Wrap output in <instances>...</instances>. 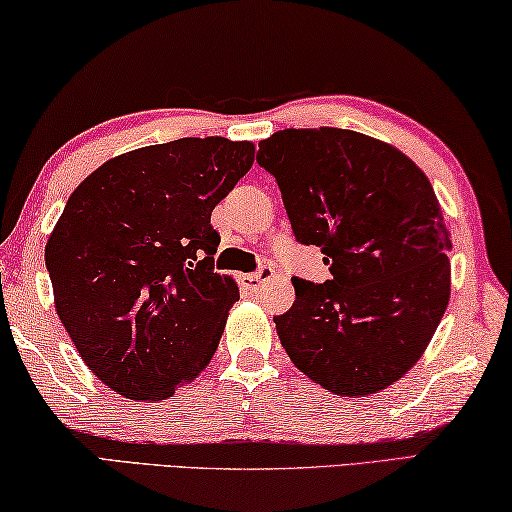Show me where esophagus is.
Wrapping results in <instances>:
<instances>
[{
  "label": "esophagus",
  "instance_id": "1",
  "mask_svg": "<svg viewBox=\"0 0 512 512\" xmlns=\"http://www.w3.org/2000/svg\"><path fill=\"white\" fill-rule=\"evenodd\" d=\"M274 276V270L270 265H263L261 270H258L256 274H247L245 276V286L251 290V292H258V290H263V286L267 281H270Z\"/></svg>",
  "mask_w": 512,
  "mask_h": 512
}]
</instances>
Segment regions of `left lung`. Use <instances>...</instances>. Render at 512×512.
<instances>
[{
    "label": "left lung",
    "instance_id": "obj_1",
    "mask_svg": "<svg viewBox=\"0 0 512 512\" xmlns=\"http://www.w3.org/2000/svg\"><path fill=\"white\" fill-rule=\"evenodd\" d=\"M295 238L331 279H292L274 317L297 370L342 397L376 395L429 347L451 295V233L431 181L388 142L349 129H283L258 142Z\"/></svg>",
    "mask_w": 512,
    "mask_h": 512
}]
</instances>
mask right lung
Masks as SVG:
<instances>
[{
  "label": "right lung",
  "instance_id": "right-lung-1",
  "mask_svg": "<svg viewBox=\"0 0 512 512\" xmlns=\"http://www.w3.org/2000/svg\"><path fill=\"white\" fill-rule=\"evenodd\" d=\"M254 142L181 138L115 156L72 192L45 245L56 313L88 370L136 401L192 383L240 299L213 272L211 213Z\"/></svg>",
  "mask_w": 512,
  "mask_h": 512
}]
</instances>
